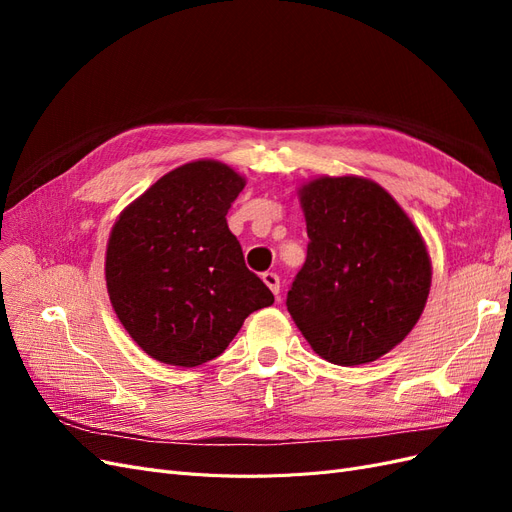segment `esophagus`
I'll return each mask as SVG.
<instances>
[{"label": "esophagus", "mask_w": 512, "mask_h": 512, "mask_svg": "<svg viewBox=\"0 0 512 512\" xmlns=\"http://www.w3.org/2000/svg\"><path fill=\"white\" fill-rule=\"evenodd\" d=\"M262 282L269 286V290L275 294V297L280 294V275L273 271H267V273H262Z\"/></svg>", "instance_id": "obj_1"}]
</instances>
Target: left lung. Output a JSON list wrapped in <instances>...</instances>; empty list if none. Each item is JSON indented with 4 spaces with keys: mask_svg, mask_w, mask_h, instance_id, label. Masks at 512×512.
<instances>
[{
    "mask_svg": "<svg viewBox=\"0 0 512 512\" xmlns=\"http://www.w3.org/2000/svg\"><path fill=\"white\" fill-rule=\"evenodd\" d=\"M299 200L309 243L288 312L324 361H376L404 342L425 309L431 258L421 232L365 177H316L301 185Z\"/></svg>",
    "mask_w": 512,
    "mask_h": 512,
    "instance_id": "8db88e82",
    "label": "left lung"
}]
</instances>
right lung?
Here are the masks:
<instances>
[{
	"label": "right lung",
	"instance_id": "obj_1",
	"mask_svg": "<svg viewBox=\"0 0 512 512\" xmlns=\"http://www.w3.org/2000/svg\"><path fill=\"white\" fill-rule=\"evenodd\" d=\"M245 177L218 160L188 162L119 213L106 245V290L123 329L177 367L220 356L273 292L245 267L226 224Z\"/></svg>",
	"mask_w": 512,
	"mask_h": 512
}]
</instances>
